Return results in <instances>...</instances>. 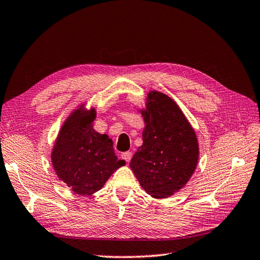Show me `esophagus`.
<instances>
[{"label":"esophagus","instance_id":"esophagus-1","mask_svg":"<svg viewBox=\"0 0 260 260\" xmlns=\"http://www.w3.org/2000/svg\"><path fill=\"white\" fill-rule=\"evenodd\" d=\"M121 157L125 161V162H130L131 157H132V152L131 151H126V152H123V153L121 154Z\"/></svg>","mask_w":260,"mask_h":260}]
</instances>
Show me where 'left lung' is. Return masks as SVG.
Listing matches in <instances>:
<instances>
[{
	"label": "left lung",
	"instance_id": "1",
	"mask_svg": "<svg viewBox=\"0 0 260 260\" xmlns=\"http://www.w3.org/2000/svg\"><path fill=\"white\" fill-rule=\"evenodd\" d=\"M143 144L130 162L140 185L154 199L184 186L196 169L199 143L184 113L167 94L151 91L142 111Z\"/></svg>",
	"mask_w": 260,
	"mask_h": 260
}]
</instances>
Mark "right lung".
<instances>
[{
	"mask_svg": "<svg viewBox=\"0 0 260 260\" xmlns=\"http://www.w3.org/2000/svg\"><path fill=\"white\" fill-rule=\"evenodd\" d=\"M76 109L61 126L52 152V163L59 180L75 193L90 195L105 185L110 175L125 164L119 160L113 142L92 129L96 111Z\"/></svg>",
	"mask_w": 260,
	"mask_h": 260,
	"instance_id": "add662e5",
	"label": "right lung"
}]
</instances>
